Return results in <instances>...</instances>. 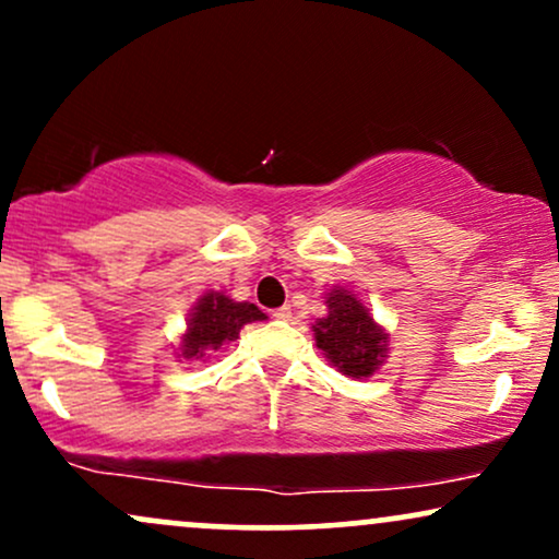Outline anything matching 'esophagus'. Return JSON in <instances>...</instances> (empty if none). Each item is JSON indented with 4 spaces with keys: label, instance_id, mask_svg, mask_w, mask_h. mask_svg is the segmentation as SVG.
Listing matches in <instances>:
<instances>
[{
    "label": "esophagus",
    "instance_id": "1",
    "mask_svg": "<svg viewBox=\"0 0 559 559\" xmlns=\"http://www.w3.org/2000/svg\"><path fill=\"white\" fill-rule=\"evenodd\" d=\"M292 316H294V312H292V307H288V305L278 307V310H273L275 320H292Z\"/></svg>",
    "mask_w": 559,
    "mask_h": 559
}]
</instances>
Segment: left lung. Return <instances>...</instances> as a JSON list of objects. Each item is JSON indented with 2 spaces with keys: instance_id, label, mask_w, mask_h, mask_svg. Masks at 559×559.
Listing matches in <instances>:
<instances>
[{
  "instance_id": "8db88e82",
  "label": "left lung",
  "mask_w": 559,
  "mask_h": 559,
  "mask_svg": "<svg viewBox=\"0 0 559 559\" xmlns=\"http://www.w3.org/2000/svg\"><path fill=\"white\" fill-rule=\"evenodd\" d=\"M325 307H329V316L312 325L318 349H323L338 373L352 378L373 376L386 357V333L381 325H376L373 316L357 299V294L346 288H333L325 297Z\"/></svg>"
}]
</instances>
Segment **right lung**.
Returning a JSON list of instances; mask_svg holds the SVG:
<instances>
[{
	"mask_svg": "<svg viewBox=\"0 0 559 559\" xmlns=\"http://www.w3.org/2000/svg\"><path fill=\"white\" fill-rule=\"evenodd\" d=\"M254 320H265V312L249 301H234L221 292H207L191 310L189 329L181 338V357L199 360L204 352L221 349L223 344L236 342L239 331Z\"/></svg>",
	"mask_w": 559,
	"mask_h": 559,
	"instance_id": "add662e5",
	"label": "right lung"
}]
</instances>
